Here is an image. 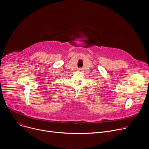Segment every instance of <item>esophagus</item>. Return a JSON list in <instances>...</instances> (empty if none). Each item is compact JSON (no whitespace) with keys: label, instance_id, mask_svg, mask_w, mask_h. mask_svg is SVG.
Wrapping results in <instances>:
<instances>
[{"label":"esophagus","instance_id":"1","mask_svg":"<svg viewBox=\"0 0 149 149\" xmlns=\"http://www.w3.org/2000/svg\"><path fill=\"white\" fill-rule=\"evenodd\" d=\"M79 70H82V69H81V68H79Z\"/></svg>","mask_w":149,"mask_h":149}]
</instances>
